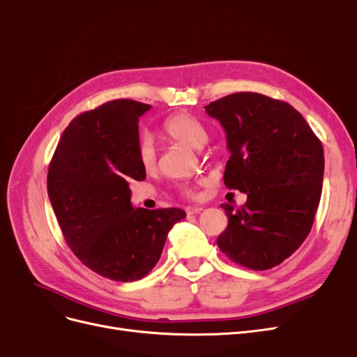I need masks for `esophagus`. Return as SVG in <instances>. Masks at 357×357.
Segmentation results:
<instances>
[{
	"label": "esophagus",
	"instance_id": "34e87169",
	"mask_svg": "<svg viewBox=\"0 0 357 357\" xmlns=\"http://www.w3.org/2000/svg\"><path fill=\"white\" fill-rule=\"evenodd\" d=\"M204 208L202 207H188L186 208V213L188 214H198V213H201Z\"/></svg>",
	"mask_w": 357,
	"mask_h": 357
}]
</instances>
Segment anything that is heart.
<instances>
[{
    "instance_id": "1",
    "label": "heart",
    "mask_w": 357,
    "mask_h": 357,
    "mask_svg": "<svg viewBox=\"0 0 357 357\" xmlns=\"http://www.w3.org/2000/svg\"><path fill=\"white\" fill-rule=\"evenodd\" d=\"M164 134L176 142L186 144L193 149H201L207 142L208 134L204 125L188 113H178L168 117L162 125ZM137 159L144 171H152L156 167V149L153 139L149 135H143L137 144ZM183 195L188 198H197V190L193 188L183 189Z\"/></svg>"
}]
</instances>
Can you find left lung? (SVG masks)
Here are the masks:
<instances>
[{"label": "left lung", "mask_w": 357, "mask_h": 357, "mask_svg": "<svg viewBox=\"0 0 357 357\" xmlns=\"http://www.w3.org/2000/svg\"><path fill=\"white\" fill-rule=\"evenodd\" d=\"M204 109L226 132V188L247 193L236 211L220 205L229 223L218 245L235 264L271 269L311 231L321 197L323 146L298 110L262 93L236 92Z\"/></svg>", "instance_id": "1"}]
</instances>
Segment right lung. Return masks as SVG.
I'll return each mask as SVG.
<instances>
[{
  "label": "right lung",
  "instance_id": "1",
  "mask_svg": "<svg viewBox=\"0 0 357 357\" xmlns=\"http://www.w3.org/2000/svg\"><path fill=\"white\" fill-rule=\"evenodd\" d=\"M149 104L109 101L73 119L50 160L49 199L67 244L92 271L135 282L152 271L180 208H134L129 181H142L138 122Z\"/></svg>",
  "mask_w": 357,
  "mask_h": 357
}]
</instances>
